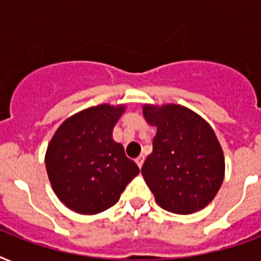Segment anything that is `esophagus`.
I'll return each mask as SVG.
<instances>
[{
  "label": "esophagus",
  "mask_w": 261,
  "mask_h": 261,
  "mask_svg": "<svg viewBox=\"0 0 261 261\" xmlns=\"http://www.w3.org/2000/svg\"><path fill=\"white\" fill-rule=\"evenodd\" d=\"M143 161H145V157H143V155H139L138 159L135 160V163H137V165H138L139 168H142V165H143Z\"/></svg>",
  "instance_id": "obj_1"
}]
</instances>
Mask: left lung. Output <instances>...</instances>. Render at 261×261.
Segmentation results:
<instances>
[{
	"mask_svg": "<svg viewBox=\"0 0 261 261\" xmlns=\"http://www.w3.org/2000/svg\"><path fill=\"white\" fill-rule=\"evenodd\" d=\"M142 112L157 127L142 167L157 204L182 215L204 208L225 177V157L213 127L180 104H143Z\"/></svg>",
	"mask_w": 261,
	"mask_h": 261,
	"instance_id": "left-lung-1",
	"label": "left lung"
}]
</instances>
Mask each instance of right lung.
I'll return each instance as SVG.
<instances>
[{
  "label": "right lung",
  "mask_w": 261,
  "mask_h": 261,
  "mask_svg": "<svg viewBox=\"0 0 261 261\" xmlns=\"http://www.w3.org/2000/svg\"><path fill=\"white\" fill-rule=\"evenodd\" d=\"M124 111L126 104L89 107L67 118L53 135L44 157L47 174L55 195L71 211H106L139 173L122 143L112 138Z\"/></svg>",
  "instance_id": "add662e5"
}]
</instances>
